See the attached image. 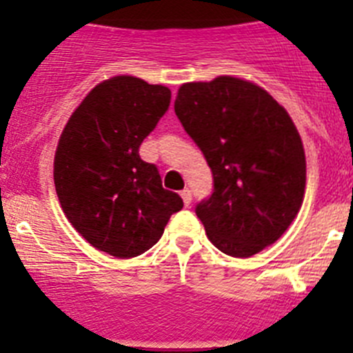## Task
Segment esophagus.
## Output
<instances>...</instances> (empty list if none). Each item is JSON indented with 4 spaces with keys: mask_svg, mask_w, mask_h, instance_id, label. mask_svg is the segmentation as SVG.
I'll list each match as a JSON object with an SVG mask.
<instances>
[{
    "mask_svg": "<svg viewBox=\"0 0 353 353\" xmlns=\"http://www.w3.org/2000/svg\"><path fill=\"white\" fill-rule=\"evenodd\" d=\"M180 196H182V199H183V203H185V207H189V205H191V201H192V192H191V189H183V191L180 192Z\"/></svg>",
    "mask_w": 353,
    "mask_h": 353,
    "instance_id": "1",
    "label": "esophagus"
}]
</instances>
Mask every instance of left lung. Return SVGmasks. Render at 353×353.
<instances>
[{"label":"left lung","mask_w":353,"mask_h":353,"mask_svg":"<svg viewBox=\"0 0 353 353\" xmlns=\"http://www.w3.org/2000/svg\"><path fill=\"white\" fill-rule=\"evenodd\" d=\"M174 113L214 176L210 198L196 205L212 244L235 258L274 244L305 189L304 146L286 109L254 83L219 76L182 84Z\"/></svg>","instance_id":"obj_1"}]
</instances>
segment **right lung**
I'll return each mask as SVG.
<instances>
[{"instance_id":"1","label":"right lung","mask_w":353,"mask_h":353,"mask_svg":"<svg viewBox=\"0 0 353 353\" xmlns=\"http://www.w3.org/2000/svg\"><path fill=\"white\" fill-rule=\"evenodd\" d=\"M171 102L170 88L117 76L84 97L54 155V185L67 219L93 248L134 258L159 242L182 210L155 164L139 157L143 139Z\"/></svg>"}]
</instances>
